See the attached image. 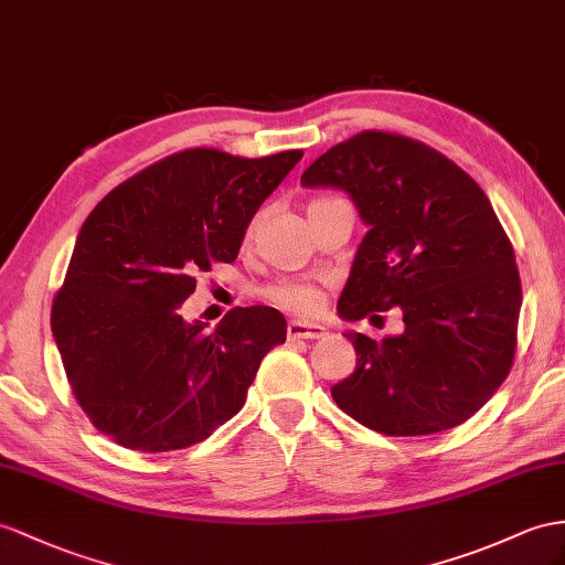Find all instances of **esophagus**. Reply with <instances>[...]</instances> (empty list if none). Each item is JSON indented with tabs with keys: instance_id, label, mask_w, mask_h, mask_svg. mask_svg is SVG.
Returning a JSON list of instances; mask_svg holds the SVG:
<instances>
[{
	"instance_id": "34e87169",
	"label": "esophagus",
	"mask_w": 565,
	"mask_h": 565,
	"mask_svg": "<svg viewBox=\"0 0 565 565\" xmlns=\"http://www.w3.org/2000/svg\"><path fill=\"white\" fill-rule=\"evenodd\" d=\"M286 337L296 341V339H324L327 329L320 324H306V322H288L286 327Z\"/></svg>"
}]
</instances>
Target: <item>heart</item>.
Instances as JSON below:
<instances>
[{"label": "heart", "instance_id": "b5f03b06", "mask_svg": "<svg viewBox=\"0 0 565 565\" xmlns=\"http://www.w3.org/2000/svg\"><path fill=\"white\" fill-rule=\"evenodd\" d=\"M320 202H324V200L310 202V207L320 205ZM310 207H308V210H310ZM257 224H259V214H255L253 220H250L248 228H245V236L250 238V236L255 234ZM267 298H269L271 302H277L279 308H286V310H291V312H296V315H315L317 310L322 308V298H324V296H322V288L315 286V284L294 281V279H281V281H277V284L267 288Z\"/></svg>", "mask_w": 565, "mask_h": 565}]
</instances>
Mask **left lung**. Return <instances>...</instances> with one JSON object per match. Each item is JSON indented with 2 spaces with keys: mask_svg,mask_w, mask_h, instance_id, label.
I'll return each mask as SVG.
<instances>
[{
  "mask_svg": "<svg viewBox=\"0 0 565 565\" xmlns=\"http://www.w3.org/2000/svg\"><path fill=\"white\" fill-rule=\"evenodd\" d=\"M302 185L341 188L370 231L339 315L355 322L401 308L403 334L351 339L358 363L331 386L337 406L388 437L466 423L509 374L523 291L513 245L489 198L429 145L363 131L302 171Z\"/></svg>",
  "mask_w": 565,
  "mask_h": 565,
  "instance_id": "1",
  "label": "left lung"
}]
</instances>
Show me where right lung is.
<instances>
[{"label":"right lung","instance_id":"add662e5","mask_svg":"<svg viewBox=\"0 0 565 565\" xmlns=\"http://www.w3.org/2000/svg\"><path fill=\"white\" fill-rule=\"evenodd\" d=\"M300 157L183 150L88 214L52 302V334L78 406L111 441L177 451L243 408L263 358L286 341L284 315L234 308L207 329L179 308L198 271L234 263L255 212Z\"/></svg>","mask_w":565,"mask_h":565}]
</instances>
